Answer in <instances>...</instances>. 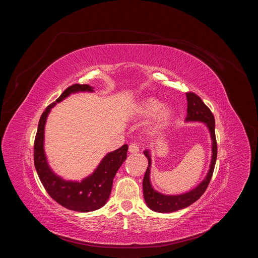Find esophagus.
Listing matches in <instances>:
<instances>
[{"label":"esophagus","instance_id":"esophagus-1","mask_svg":"<svg viewBox=\"0 0 258 258\" xmlns=\"http://www.w3.org/2000/svg\"><path fill=\"white\" fill-rule=\"evenodd\" d=\"M128 151L131 153H138L140 151V147L137 143H132L128 147Z\"/></svg>","mask_w":258,"mask_h":258}]
</instances>
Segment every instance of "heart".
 <instances>
[{"mask_svg":"<svg viewBox=\"0 0 258 258\" xmlns=\"http://www.w3.org/2000/svg\"><path fill=\"white\" fill-rule=\"evenodd\" d=\"M136 114L139 117H150L154 114L155 117L151 123L152 131H159L169 124L172 119V109L169 107H162V103L155 98L144 99L136 110Z\"/></svg>","mask_w":258,"mask_h":258,"instance_id":"b5f03b06","label":"heart"}]
</instances>
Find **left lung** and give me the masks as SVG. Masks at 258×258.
I'll return each mask as SVG.
<instances>
[{
  "mask_svg": "<svg viewBox=\"0 0 258 258\" xmlns=\"http://www.w3.org/2000/svg\"><path fill=\"white\" fill-rule=\"evenodd\" d=\"M187 101H188V108H187V117L186 121H200L206 124L209 130L210 137L212 140V156H211V163L209 170L207 172L206 177L199 183V185L187 192L185 194L180 195H164L152 188L151 181H150V168H151V157L149 150L144 151L145 156L148 159V167L145 172L143 178V192H144V199L146 201L147 206L150 209L156 212H173L182 208H186L197 201L203 193L206 191L209 181L211 179L216 156H217V145H216V138H215V120L210 109L203 103L201 98L197 96L195 93H187Z\"/></svg>",
  "mask_w": 258,
  "mask_h": 258,
  "instance_id": "8db88e82",
  "label": "left lung"
}]
</instances>
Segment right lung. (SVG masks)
<instances>
[{
  "instance_id": "add662e5",
  "label": "right lung",
  "mask_w": 258,
  "mask_h": 258,
  "mask_svg": "<svg viewBox=\"0 0 258 258\" xmlns=\"http://www.w3.org/2000/svg\"><path fill=\"white\" fill-rule=\"evenodd\" d=\"M94 92L89 85L76 84L68 87L56 102L50 104L43 112L36 132L33 146V160L38 175L48 194L63 207L80 211H94L104 206L111 193L113 178L127 156L126 144L119 149L108 153L95 171L82 181L65 180L50 168L44 150L45 124L51 109L72 93Z\"/></svg>"
}]
</instances>
